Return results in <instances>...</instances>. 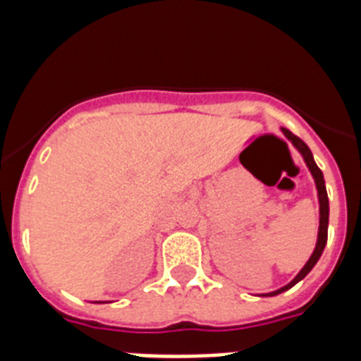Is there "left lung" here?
I'll return each instance as SVG.
<instances>
[{"instance_id": "obj_1", "label": "left lung", "mask_w": 361, "mask_h": 361, "mask_svg": "<svg viewBox=\"0 0 361 361\" xmlns=\"http://www.w3.org/2000/svg\"><path fill=\"white\" fill-rule=\"evenodd\" d=\"M282 132H283V135L288 137L289 141L295 145V148L302 153V157H304L305 164H307V168L311 170L312 177H314V183H317V190H318V200H320V228H318L317 247H314V251H312V255H311V258L307 260V264L302 267V271H300L298 275H296L295 279L288 283V286H283V288L276 289V291H273V293H267L269 296H275V295H280V293H283V291H288V289H291L295 283H298L300 280L305 279V275H307L309 271L314 267V264L318 262V258H320L322 253H324V247H325V244H327V226H329V199H327V190H325L324 173H322V170L317 166L314 159H312V153H311V149H309V146L305 145V142L302 141L300 137H296L295 133L289 132L288 128H282Z\"/></svg>"}]
</instances>
